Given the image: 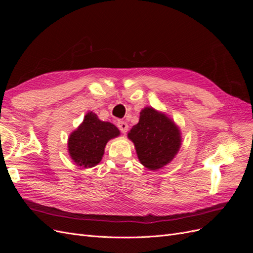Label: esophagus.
<instances>
[{"mask_svg": "<svg viewBox=\"0 0 253 253\" xmlns=\"http://www.w3.org/2000/svg\"><path fill=\"white\" fill-rule=\"evenodd\" d=\"M117 126H118V128L120 129L121 133L126 134V133L127 132L128 126H127L126 122H125V121H117Z\"/></svg>", "mask_w": 253, "mask_h": 253, "instance_id": "esophagus-1", "label": "esophagus"}]
</instances>
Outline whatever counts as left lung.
<instances>
[{"label": "left lung", "instance_id": "obj_1", "mask_svg": "<svg viewBox=\"0 0 253 253\" xmlns=\"http://www.w3.org/2000/svg\"><path fill=\"white\" fill-rule=\"evenodd\" d=\"M140 163L150 170H157L170 163L180 148V133L166 115L152 108L140 113L139 122L128 133Z\"/></svg>", "mask_w": 253, "mask_h": 253}]
</instances>
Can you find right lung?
I'll use <instances>...</instances> for the list:
<instances>
[{
  "instance_id": "add662e5",
  "label": "right lung",
  "mask_w": 253,
  "mask_h": 253,
  "mask_svg": "<svg viewBox=\"0 0 253 253\" xmlns=\"http://www.w3.org/2000/svg\"><path fill=\"white\" fill-rule=\"evenodd\" d=\"M119 135L111 122L99 120L94 113H87L81 126L68 138V151L74 162L84 168L100 163L105 144Z\"/></svg>"
}]
</instances>
